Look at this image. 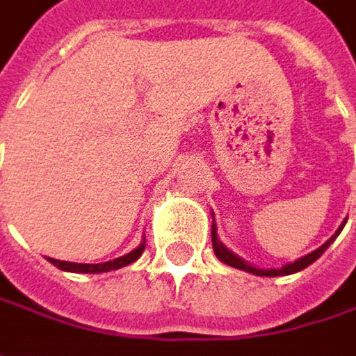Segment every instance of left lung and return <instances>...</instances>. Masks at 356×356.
<instances>
[{
    "mask_svg": "<svg viewBox=\"0 0 356 356\" xmlns=\"http://www.w3.org/2000/svg\"><path fill=\"white\" fill-rule=\"evenodd\" d=\"M344 224H346V220L342 222L339 226V230L326 241V243L322 244V246H318L316 250H312L309 254L306 257H302V259H298V261H293V263H287V265H283V267H277V269H261V267H252L250 263H246L244 259H241L238 254H234L230 248H226L224 244L220 243V238H218V228H216V220L211 222V246H213V252H216V257L224 263V265H230V267H234V269H241V271H246V273H252V275H259V277H281V275H291V273H298V271H304L306 267H309L314 261H318L322 254H324V250L330 246V244L334 243V238L340 234V230L344 228Z\"/></svg>",
    "mask_w": 356,
    "mask_h": 356,
    "instance_id": "1",
    "label": "left lung"
}]
</instances>
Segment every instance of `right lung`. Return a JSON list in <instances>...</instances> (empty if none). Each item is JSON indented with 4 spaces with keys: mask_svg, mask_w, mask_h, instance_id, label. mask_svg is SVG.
I'll use <instances>...</instances> for the list:
<instances>
[{
    "mask_svg": "<svg viewBox=\"0 0 356 356\" xmlns=\"http://www.w3.org/2000/svg\"><path fill=\"white\" fill-rule=\"evenodd\" d=\"M145 241L138 244L134 250H130L128 254H124V257H118V259H113V261H108V263H97V265H87V263H69V261H56V259H50L49 261L54 265V267H58L60 271H69V273H108V271H115V269H122V267H126V265H130V263H134L140 254H143V250H145Z\"/></svg>",
    "mask_w": 356,
    "mask_h": 356,
    "instance_id": "obj_1",
    "label": "right lung"
}]
</instances>
